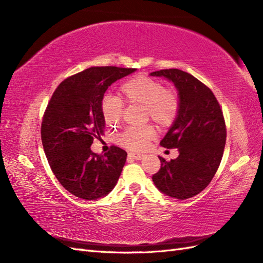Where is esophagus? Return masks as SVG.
<instances>
[{
    "instance_id": "obj_1",
    "label": "esophagus",
    "mask_w": 263,
    "mask_h": 263,
    "mask_svg": "<svg viewBox=\"0 0 263 263\" xmlns=\"http://www.w3.org/2000/svg\"><path fill=\"white\" fill-rule=\"evenodd\" d=\"M128 156H130V157H132V158L137 159V160H141L144 157V155H142V154H136V153H130V154H128Z\"/></svg>"
}]
</instances>
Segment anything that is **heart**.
Wrapping results in <instances>:
<instances>
[{
	"instance_id": "obj_1",
	"label": "heart",
	"mask_w": 263,
	"mask_h": 263,
	"mask_svg": "<svg viewBox=\"0 0 263 263\" xmlns=\"http://www.w3.org/2000/svg\"><path fill=\"white\" fill-rule=\"evenodd\" d=\"M126 102L143 105L146 108V119H152L161 126H168L176 120L180 111V98L172 89H166L163 82L149 77H137L127 80L121 87ZM104 120L109 124L121 120L123 115V100L111 93H106L102 100ZM155 137L154 128L150 125L140 127H127L116 138L120 146L141 150Z\"/></svg>"
}]
</instances>
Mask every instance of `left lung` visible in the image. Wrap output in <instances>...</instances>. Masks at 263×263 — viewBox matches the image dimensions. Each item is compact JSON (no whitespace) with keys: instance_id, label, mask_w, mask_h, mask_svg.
I'll list each match as a JSON object with an SVG mask.
<instances>
[{"instance_id":"left-lung-1","label":"left lung","mask_w":263,"mask_h":263,"mask_svg":"<svg viewBox=\"0 0 263 263\" xmlns=\"http://www.w3.org/2000/svg\"><path fill=\"white\" fill-rule=\"evenodd\" d=\"M174 83L180 111L160 146L178 149V157L166 161L159 157L160 170L153 181L160 192L178 200L199 194L209 185L224 154L226 124L214 92L197 78L178 69L150 73Z\"/></svg>"}]
</instances>
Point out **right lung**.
<instances>
[{"instance_id": "obj_1", "label": "right lung", "mask_w": 263, "mask_h": 263, "mask_svg": "<svg viewBox=\"0 0 263 263\" xmlns=\"http://www.w3.org/2000/svg\"><path fill=\"white\" fill-rule=\"evenodd\" d=\"M136 69L92 66L60 83L43 116L44 152L58 181L76 197L96 200L116 185L126 152L113 146L104 156L91 152L104 132L102 100L107 88Z\"/></svg>"}]
</instances>
